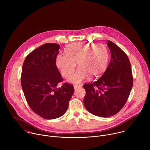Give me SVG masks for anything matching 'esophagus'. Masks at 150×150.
<instances>
[{"mask_svg":"<svg viewBox=\"0 0 150 150\" xmlns=\"http://www.w3.org/2000/svg\"><path fill=\"white\" fill-rule=\"evenodd\" d=\"M74 87L75 90H76V89L81 87V85H74Z\"/></svg>","mask_w":150,"mask_h":150,"instance_id":"1","label":"esophagus"}]
</instances>
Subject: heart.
Listing matches in <instances>:
<instances>
[{"instance_id":"heart-1","label":"heart","mask_w":150,"mask_h":150,"mask_svg":"<svg viewBox=\"0 0 150 150\" xmlns=\"http://www.w3.org/2000/svg\"><path fill=\"white\" fill-rule=\"evenodd\" d=\"M110 52L106 45L101 43L74 42L66 47L65 53H59L56 58V65L62 75L67 77L76 68H79L68 81L80 83L89 76L98 78L106 71L109 65Z\"/></svg>"}]
</instances>
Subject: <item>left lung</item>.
Segmentation results:
<instances>
[{
    "label": "left lung",
    "mask_w": 150,
    "mask_h": 150,
    "mask_svg": "<svg viewBox=\"0 0 150 150\" xmlns=\"http://www.w3.org/2000/svg\"><path fill=\"white\" fill-rule=\"evenodd\" d=\"M111 60L103 75L97 80L83 85L86 91L85 108L91 113L108 117L117 113L125 105L133 86L131 63L127 54L108 40Z\"/></svg>",
    "instance_id": "1"
}]
</instances>
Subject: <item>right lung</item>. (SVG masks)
Instances as JSON below:
<instances>
[{
    "mask_svg": "<svg viewBox=\"0 0 150 150\" xmlns=\"http://www.w3.org/2000/svg\"><path fill=\"white\" fill-rule=\"evenodd\" d=\"M59 49L56 43L42 45L27 55L22 68L21 82L27 103L34 113L46 119L63 115L75 90L68 82L57 88L63 81L56 65Z\"/></svg>",
    "mask_w": 150,
    "mask_h": 150,
    "instance_id": "right-lung-1",
    "label": "right lung"
}]
</instances>
